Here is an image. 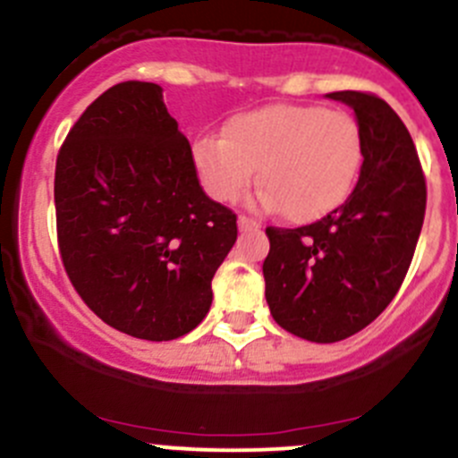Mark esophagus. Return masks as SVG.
I'll return each instance as SVG.
<instances>
[{"mask_svg": "<svg viewBox=\"0 0 458 458\" xmlns=\"http://www.w3.org/2000/svg\"><path fill=\"white\" fill-rule=\"evenodd\" d=\"M238 227L240 229H260V223H258V220H253V218H249V216H240Z\"/></svg>", "mask_w": 458, "mask_h": 458, "instance_id": "esophagus-1", "label": "esophagus"}]
</instances>
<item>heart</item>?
Masks as SVG:
<instances>
[{"label": "heart", "instance_id": "1", "mask_svg": "<svg viewBox=\"0 0 458 458\" xmlns=\"http://www.w3.org/2000/svg\"><path fill=\"white\" fill-rule=\"evenodd\" d=\"M363 129L352 113L318 104H271L238 113L223 140L202 135L191 162L202 189L233 202L258 171L265 209H283L293 223L332 214L354 191L363 166Z\"/></svg>", "mask_w": 458, "mask_h": 458}]
</instances>
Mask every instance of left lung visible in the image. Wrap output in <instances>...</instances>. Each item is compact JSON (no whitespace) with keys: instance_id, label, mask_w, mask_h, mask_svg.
I'll return each mask as SVG.
<instances>
[{"instance_id":"1","label":"left lung","mask_w":458,"mask_h":458,"mask_svg":"<svg viewBox=\"0 0 458 458\" xmlns=\"http://www.w3.org/2000/svg\"><path fill=\"white\" fill-rule=\"evenodd\" d=\"M354 108L365 156L359 182L338 209L298 229L267 227L262 262L271 316L293 336L336 343L368 327L410 269L425 218V175L414 142L385 99L336 90Z\"/></svg>"}]
</instances>
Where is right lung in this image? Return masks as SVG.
<instances>
[{
  "instance_id": "right-lung-1",
  "label": "right lung",
  "mask_w": 458,
  "mask_h": 458,
  "mask_svg": "<svg viewBox=\"0 0 458 458\" xmlns=\"http://www.w3.org/2000/svg\"><path fill=\"white\" fill-rule=\"evenodd\" d=\"M55 216L75 292L142 341L202 323L238 235L233 211L202 191L191 144L151 81L111 86L81 113L57 153Z\"/></svg>"
}]
</instances>
